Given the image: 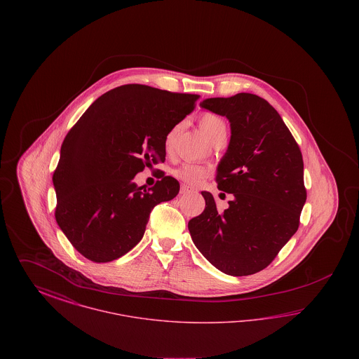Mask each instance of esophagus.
<instances>
[{
	"mask_svg": "<svg viewBox=\"0 0 359 359\" xmlns=\"http://www.w3.org/2000/svg\"><path fill=\"white\" fill-rule=\"evenodd\" d=\"M192 191H194V188L191 186H187V184L180 186V194H188V192H192Z\"/></svg>",
	"mask_w": 359,
	"mask_h": 359,
	"instance_id": "esophagus-1",
	"label": "esophagus"
}]
</instances>
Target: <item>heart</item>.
Segmentation results:
<instances>
[{
	"mask_svg": "<svg viewBox=\"0 0 359 359\" xmlns=\"http://www.w3.org/2000/svg\"><path fill=\"white\" fill-rule=\"evenodd\" d=\"M199 128H201L202 133L210 141L217 135H219V133H226V122L219 116L212 114V113H203L201 116V118H199ZM176 132H177V126H175L173 129H171L170 133L165 137V148L167 149L171 148L175 136H176ZM175 175L179 179H182V180H184L187 183L196 184V183H201L205 179L207 172H205V168L194 165V164H183L177 170H175Z\"/></svg>",
	"mask_w": 359,
	"mask_h": 359,
	"instance_id": "heart-1",
	"label": "heart"
}]
</instances>
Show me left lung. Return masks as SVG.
I'll use <instances>...</instances> for the list:
<instances>
[{
	"instance_id": "left-lung-1",
	"label": "left lung",
	"mask_w": 359,
	"mask_h": 359,
	"mask_svg": "<svg viewBox=\"0 0 359 359\" xmlns=\"http://www.w3.org/2000/svg\"><path fill=\"white\" fill-rule=\"evenodd\" d=\"M201 106L224 116L231 126L215 177L231 201L219 212L214 196L203 191L205 211L188 222V230L199 252L223 273L255 274L299 229L307 199L303 156L280 114L258 95L207 98Z\"/></svg>"
}]
</instances>
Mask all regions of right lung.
Listing matches in <instances>:
<instances>
[{"label":"right lung","mask_w":359,"mask_h":359,"mask_svg":"<svg viewBox=\"0 0 359 359\" xmlns=\"http://www.w3.org/2000/svg\"><path fill=\"white\" fill-rule=\"evenodd\" d=\"M198 100L151 86H120L71 128L52 176L55 218L82 256L110 262L126 255L142 238L154 205L179 194V182L163 171L149 189L133 179L165 161V137Z\"/></svg>","instance_id":"obj_1"}]
</instances>
